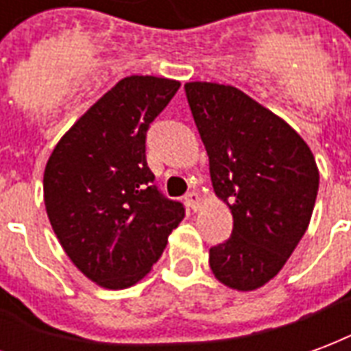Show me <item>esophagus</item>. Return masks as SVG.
I'll return each instance as SVG.
<instances>
[{
    "label": "esophagus",
    "instance_id": "esophagus-1",
    "mask_svg": "<svg viewBox=\"0 0 351 351\" xmlns=\"http://www.w3.org/2000/svg\"><path fill=\"white\" fill-rule=\"evenodd\" d=\"M185 204L189 209H193V211H196L198 207H200V198H198V194L196 193H189L185 196Z\"/></svg>",
    "mask_w": 351,
    "mask_h": 351
}]
</instances>
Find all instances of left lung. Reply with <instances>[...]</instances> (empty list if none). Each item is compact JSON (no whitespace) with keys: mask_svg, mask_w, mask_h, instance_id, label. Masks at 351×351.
<instances>
[{"mask_svg":"<svg viewBox=\"0 0 351 351\" xmlns=\"http://www.w3.org/2000/svg\"><path fill=\"white\" fill-rule=\"evenodd\" d=\"M185 93L206 145L215 194L234 228L209 249L224 286L256 290L282 269L311 222L319 172L288 123L234 86L189 82Z\"/></svg>","mask_w":351,"mask_h":351,"instance_id":"8db88e82","label":"left lung"}]
</instances>
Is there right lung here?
Here are the masks:
<instances>
[{"label": "right lung", "instance_id": "1", "mask_svg": "<svg viewBox=\"0 0 351 351\" xmlns=\"http://www.w3.org/2000/svg\"><path fill=\"white\" fill-rule=\"evenodd\" d=\"M179 82L127 76L95 102L53 147L45 206L71 262L102 288L121 290L147 275L185 207L153 185L145 134Z\"/></svg>", "mask_w": 351, "mask_h": 351}]
</instances>
